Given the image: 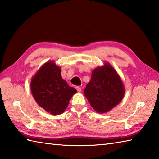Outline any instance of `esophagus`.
I'll use <instances>...</instances> for the list:
<instances>
[{
  "label": "esophagus",
  "mask_w": 159,
  "mask_h": 159,
  "mask_svg": "<svg viewBox=\"0 0 159 159\" xmlns=\"http://www.w3.org/2000/svg\"><path fill=\"white\" fill-rule=\"evenodd\" d=\"M76 89H77V91L79 92H81L82 89H81V88H80V87H79V86H77V87H76Z\"/></svg>",
  "instance_id": "esophagus-1"
}]
</instances>
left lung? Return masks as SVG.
Returning <instances> with one entry per match:
<instances>
[{
	"instance_id": "obj_1",
	"label": "left lung",
	"mask_w": 159,
	"mask_h": 159,
	"mask_svg": "<svg viewBox=\"0 0 159 159\" xmlns=\"http://www.w3.org/2000/svg\"><path fill=\"white\" fill-rule=\"evenodd\" d=\"M83 93L96 112L102 114L110 111L122 101L125 88L116 71L105 63L92 71L91 80Z\"/></svg>"
}]
</instances>
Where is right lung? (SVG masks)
<instances>
[{
	"instance_id": "right-lung-1",
	"label": "right lung",
	"mask_w": 159,
	"mask_h": 159,
	"mask_svg": "<svg viewBox=\"0 0 159 159\" xmlns=\"http://www.w3.org/2000/svg\"><path fill=\"white\" fill-rule=\"evenodd\" d=\"M31 92L40 107L53 115L66 110L76 89L62 79L61 67L48 61L40 68L31 80Z\"/></svg>"
}]
</instances>
